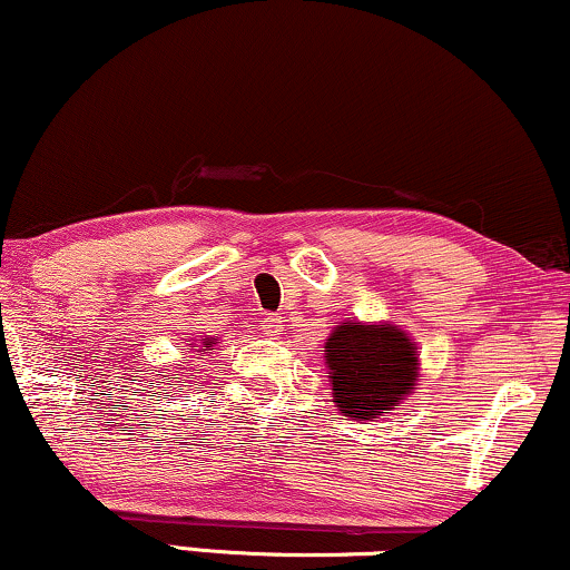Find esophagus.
<instances>
[{
	"mask_svg": "<svg viewBox=\"0 0 570 570\" xmlns=\"http://www.w3.org/2000/svg\"><path fill=\"white\" fill-rule=\"evenodd\" d=\"M263 331L268 336H278L281 331H284V321H281V315H265V318H263Z\"/></svg>",
	"mask_w": 570,
	"mask_h": 570,
	"instance_id": "34e87169",
	"label": "esophagus"
}]
</instances>
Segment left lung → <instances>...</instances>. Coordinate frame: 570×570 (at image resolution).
<instances>
[{"label": "left lung", "mask_w": 570, "mask_h": 570, "mask_svg": "<svg viewBox=\"0 0 570 570\" xmlns=\"http://www.w3.org/2000/svg\"><path fill=\"white\" fill-rule=\"evenodd\" d=\"M323 357L334 405L352 421H373L397 410L421 379L417 344L394 323H338Z\"/></svg>", "instance_id": "8db88e82"}]
</instances>
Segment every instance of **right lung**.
Returning a JSON list of instances; mask_svg holds the SVG:
<instances>
[{
  "instance_id": "right-lung-1",
  "label": "right lung",
  "mask_w": 570,
  "mask_h": 570,
  "mask_svg": "<svg viewBox=\"0 0 570 570\" xmlns=\"http://www.w3.org/2000/svg\"><path fill=\"white\" fill-rule=\"evenodd\" d=\"M215 344H218V338H215V336H205V338H199V347L194 350V352H199V355H205V350H213Z\"/></svg>"
}]
</instances>
